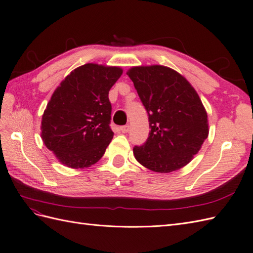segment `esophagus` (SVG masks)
<instances>
[{"mask_svg": "<svg viewBox=\"0 0 253 253\" xmlns=\"http://www.w3.org/2000/svg\"><path fill=\"white\" fill-rule=\"evenodd\" d=\"M120 131L124 133V134H126V133H127L128 131H129V126L128 125H126V126H122L121 127H120Z\"/></svg>", "mask_w": 253, "mask_h": 253, "instance_id": "34e87169", "label": "esophagus"}]
</instances>
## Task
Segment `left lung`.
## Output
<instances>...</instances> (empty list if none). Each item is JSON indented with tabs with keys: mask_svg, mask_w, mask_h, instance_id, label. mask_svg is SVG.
Listing matches in <instances>:
<instances>
[{
	"mask_svg": "<svg viewBox=\"0 0 253 253\" xmlns=\"http://www.w3.org/2000/svg\"><path fill=\"white\" fill-rule=\"evenodd\" d=\"M149 115L151 131L133 149L137 162L157 173L188 165L209 134L200 96L182 75L164 65L133 66L126 72Z\"/></svg>",
	"mask_w": 253,
	"mask_h": 253,
	"instance_id": "8db88e82",
	"label": "left lung"
}]
</instances>
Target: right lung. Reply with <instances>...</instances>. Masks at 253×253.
<instances>
[{
    "mask_svg": "<svg viewBox=\"0 0 253 253\" xmlns=\"http://www.w3.org/2000/svg\"><path fill=\"white\" fill-rule=\"evenodd\" d=\"M118 66L87 63L55 89L41 121V138L59 162L83 169L100 159L113 139L109 91L122 75Z\"/></svg>",
    "mask_w": 253,
    "mask_h": 253,
    "instance_id": "right-lung-1",
    "label": "right lung"
}]
</instances>
